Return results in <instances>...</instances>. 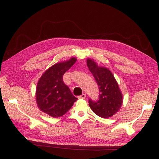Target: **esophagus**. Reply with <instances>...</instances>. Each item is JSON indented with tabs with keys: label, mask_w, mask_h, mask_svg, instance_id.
Wrapping results in <instances>:
<instances>
[{
	"label": "esophagus",
	"mask_w": 159,
	"mask_h": 159,
	"mask_svg": "<svg viewBox=\"0 0 159 159\" xmlns=\"http://www.w3.org/2000/svg\"><path fill=\"white\" fill-rule=\"evenodd\" d=\"M86 95L85 94H82V95L79 96L78 98H79V99H84V98H86Z\"/></svg>",
	"instance_id": "esophagus-1"
}]
</instances>
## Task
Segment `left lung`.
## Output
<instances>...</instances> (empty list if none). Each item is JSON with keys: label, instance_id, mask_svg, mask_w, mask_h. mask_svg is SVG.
Masks as SVG:
<instances>
[{"label": "left lung", "instance_id": "8db88e82", "mask_svg": "<svg viewBox=\"0 0 159 159\" xmlns=\"http://www.w3.org/2000/svg\"><path fill=\"white\" fill-rule=\"evenodd\" d=\"M87 65L100 91L97 101L89 99V107L97 115L104 119L110 118L119 111L123 102L118 83L109 69L98 66L94 60L88 58Z\"/></svg>", "mask_w": 159, "mask_h": 159}]
</instances>
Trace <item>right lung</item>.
<instances>
[{"mask_svg":"<svg viewBox=\"0 0 159 159\" xmlns=\"http://www.w3.org/2000/svg\"><path fill=\"white\" fill-rule=\"evenodd\" d=\"M77 61V58L58 62L42 75L36 88V102L39 110L54 118L70 110L77 98L63 82V75Z\"/></svg>","mask_w":159,"mask_h":159,"instance_id":"right-lung-1","label":"right lung"}]
</instances>
